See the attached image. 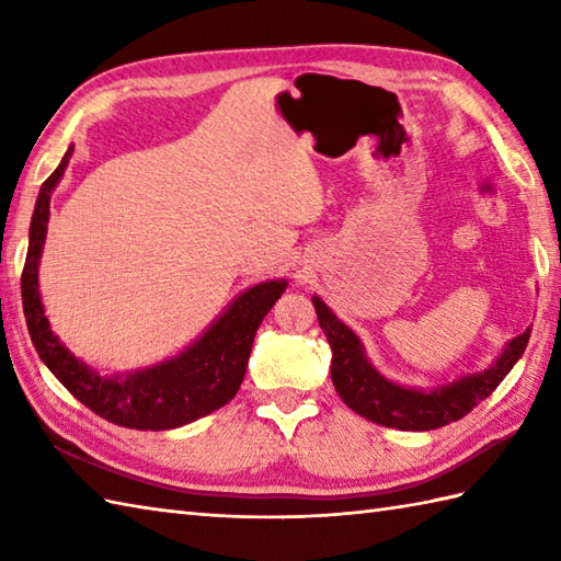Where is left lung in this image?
Returning <instances> with one entry per match:
<instances>
[{"label":"left lung","mask_w":561,"mask_h":561,"mask_svg":"<svg viewBox=\"0 0 561 561\" xmlns=\"http://www.w3.org/2000/svg\"><path fill=\"white\" fill-rule=\"evenodd\" d=\"M318 323L325 330L332 350V383L350 410L366 416L380 426H392L400 432H428L462 420L496 390L506 374L526 352L530 330L508 342L506 352L484 374H474L456 380L453 386L432 392L410 390L390 383L366 362L359 337L332 316L330 308L313 296Z\"/></svg>","instance_id":"1"}]
</instances>
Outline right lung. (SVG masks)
<instances>
[{"mask_svg": "<svg viewBox=\"0 0 561 561\" xmlns=\"http://www.w3.org/2000/svg\"><path fill=\"white\" fill-rule=\"evenodd\" d=\"M69 157L71 149L41 187L31 219L26 265L21 272L23 316L35 352L71 396L117 426L163 432L224 408L241 388L255 332L274 301L287 289V282L257 284L238 296L229 311L193 347L171 362L127 378H101L93 374L53 335L38 294V260L50 217V193L62 178Z\"/></svg>", "mask_w": 561, "mask_h": 561, "instance_id": "right-lung-1", "label": "right lung"}]
</instances>
